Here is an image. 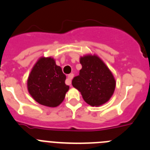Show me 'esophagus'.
<instances>
[{
    "instance_id": "34e87169",
    "label": "esophagus",
    "mask_w": 150,
    "mask_h": 150,
    "mask_svg": "<svg viewBox=\"0 0 150 150\" xmlns=\"http://www.w3.org/2000/svg\"><path fill=\"white\" fill-rule=\"evenodd\" d=\"M74 77V74H70L67 76V84L71 85V79Z\"/></svg>"
}]
</instances>
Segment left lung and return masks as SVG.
<instances>
[{"label":"left lung","instance_id":"obj_1","mask_svg":"<svg viewBox=\"0 0 150 150\" xmlns=\"http://www.w3.org/2000/svg\"><path fill=\"white\" fill-rule=\"evenodd\" d=\"M82 69L73 79L72 85L83 98L92 107H99L110 99L116 88V79L108 67L97 55L80 57Z\"/></svg>","mask_w":150,"mask_h":150}]
</instances>
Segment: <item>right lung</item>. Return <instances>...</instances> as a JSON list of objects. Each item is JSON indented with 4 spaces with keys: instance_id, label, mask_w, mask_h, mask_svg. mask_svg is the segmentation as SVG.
Masks as SVG:
<instances>
[{
    "instance_id": "1",
    "label": "right lung",
    "mask_w": 150,
    "mask_h": 150,
    "mask_svg": "<svg viewBox=\"0 0 150 150\" xmlns=\"http://www.w3.org/2000/svg\"><path fill=\"white\" fill-rule=\"evenodd\" d=\"M62 67L52 57H40L32 67L27 80L28 91L40 104L50 107L60 105L69 86Z\"/></svg>"
}]
</instances>
